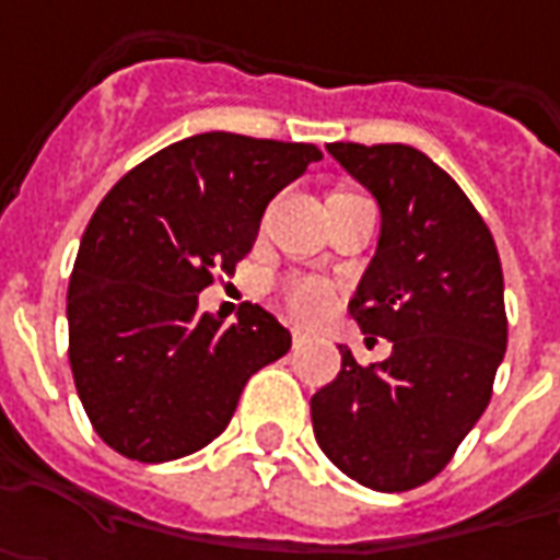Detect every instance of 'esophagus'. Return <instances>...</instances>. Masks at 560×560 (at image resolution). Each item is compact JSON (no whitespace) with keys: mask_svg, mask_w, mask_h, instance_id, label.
<instances>
[{"mask_svg":"<svg viewBox=\"0 0 560 560\" xmlns=\"http://www.w3.org/2000/svg\"><path fill=\"white\" fill-rule=\"evenodd\" d=\"M306 340V331H294V343H303Z\"/></svg>","mask_w":560,"mask_h":560,"instance_id":"34e87169","label":"esophagus"}]
</instances>
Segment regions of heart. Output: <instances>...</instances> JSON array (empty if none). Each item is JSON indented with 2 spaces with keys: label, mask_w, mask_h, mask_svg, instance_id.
<instances>
[{
  "label": "heart",
  "mask_w": 560,
  "mask_h": 560,
  "mask_svg": "<svg viewBox=\"0 0 560 560\" xmlns=\"http://www.w3.org/2000/svg\"><path fill=\"white\" fill-rule=\"evenodd\" d=\"M284 303H288L291 316L316 318L331 306V291L322 281L298 279L284 288Z\"/></svg>",
  "instance_id": "b5f03b06"
}]
</instances>
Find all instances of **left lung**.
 <instances>
[{"label": "left lung", "instance_id": "1", "mask_svg": "<svg viewBox=\"0 0 560 560\" xmlns=\"http://www.w3.org/2000/svg\"><path fill=\"white\" fill-rule=\"evenodd\" d=\"M328 154L381 210L350 316L394 350L362 369L340 347L338 377L310 399L313 431L357 483L406 492L450 465L490 406L509 347L502 262L468 195L418 148L335 142Z\"/></svg>", "mask_w": 560, "mask_h": 560}]
</instances>
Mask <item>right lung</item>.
Listing matches in <instances>:
<instances>
[{
	"mask_svg": "<svg viewBox=\"0 0 560 560\" xmlns=\"http://www.w3.org/2000/svg\"><path fill=\"white\" fill-rule=\"evenodd\" d=\"M322 161L316 145L201 132L129 170L92 213L68 288L70 372L95 434L136 462L203 450L247 377L291 350L257 303L198 310L257 242L266 203Z\"/></svg>",
	"mask_w": 560,
	"mask_h": 560,
	"instance_id": "right-lung-1",
	"label": "right lung"
}]
</instances>
